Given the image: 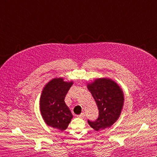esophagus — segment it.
Instances as JSON below:
<instances>
[{
	"mask_svg": "<svg viewBox=\"0 0 157 157\" xmlns=\"http://www.w3.org/2000/svg\"><path fill=\"white\" fill-rule=\"evenodd\" d=\"M78 117H79V118H84V117H85V115H84V113H81L80 115H78Z\"/></svg>",
	"mask_w": 157,
	"mask_h": 157,
	"instance_id": "1",
	"label": "esophagus"
}]
</instances>
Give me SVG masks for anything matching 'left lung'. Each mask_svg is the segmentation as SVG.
Here are the masks:
<instances>
[{
  "label": "left lung",
  "mask_w": 157,
  "mask_h": 157,
  "mask_svg": "<svg viewBox=\"0 0 157 157\" xmlns=\"http://www.w3.org/2000/svg\"><path fill=\"white\" fill-rule=\"evenodd\" d=\"M87 88L94 97L98 109V117L94 121L88 120L96 131L110 128L121 115L124 97L121 88L109 78H98L88 84Z\"/></svg>",
  "instance_id": "1"
}]
</instances>
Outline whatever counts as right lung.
Wrapping results in <instances>:
<instances>
[{"mask_svg":"<svg viewBox=\"0 0 157 157\" xmlns=\"http://www.w3.org/2000/svg\"><path fill=\"white\" fill-rule=\"evenodd\" d=\"M73 82H65L63 78L51 79L42 90L40 101V109L43 119L48 126L65 130L73 115L65 102L67 93Z\"/></svg>","mask_w":157,"mask_h":157,"instance_id":"right-lung-1","label":"right lung"}]
</instances>
